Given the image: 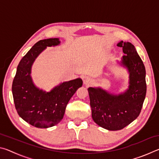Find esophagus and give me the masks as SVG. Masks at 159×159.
<instances>
[{
  "label": "esophagus",
  "instance_id": "obj_1",
  "mask_svg": "<svg viewBox=\"0 0 159 159\" xmlns=\"http://www.w3.org/2000/svg\"><path fill=\"white\" fill-rule=\"evenodd\" d=\"M83 83H85V85H89L90 84H91L92 83V79H90V78H85V79H84V80H83Z\"/></svg>",
  "mask_w": 159,
  "mask_h": 159
}]
</instances>
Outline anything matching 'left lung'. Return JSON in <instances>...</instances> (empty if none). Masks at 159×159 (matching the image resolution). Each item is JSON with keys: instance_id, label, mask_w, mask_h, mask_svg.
<instances>
[{"instance_id": "obj_1", "label": "left lung", "mask_w": 159, "mask_h": 159, "mask_svg": "<svg viewBox=\"0 0 159 159\" xmlns=\"http://www.w3.org/2000/svg\"><path fill=\"white\" fill-rule=\"evenodd\" d=\"M117 46L123 48L120 64L129 73L128 89L114 95L101 88H88L92 117L100 127L109 130H119L135 120L140 114L147 93L146 71L134 45L120 41Z\"/></svg>"}]
</instances>
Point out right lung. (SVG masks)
I'll list each match as a JSON object with an SVG mask.
<instances>
[{
  "instance_id": "add662e5",
  "label": "right lung",
  "mask_w": 159,
  "mask_h": 159,
  "mask_svg": "<svg viewBox=\"0 0 159 159\" xmlns=\"http://www.w3.org/2000/svg\"><path fill=\"white\" fill-rule=\"evenodd\" d=\"M60 43L59 39L37 42L20 61L12 82L13 99L19 116L36 128H47L60 123L70 99L83 85L82 79L79 78L61 83L50 92H45L33 83L31 71L36 58L46 47Z\"/></svg>"
}]
</instances>
